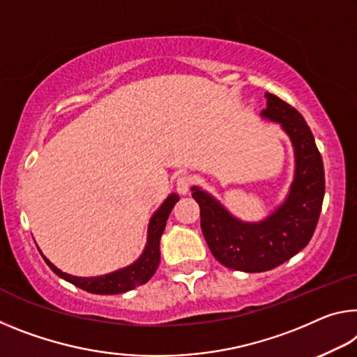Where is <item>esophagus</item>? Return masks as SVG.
I'll list each match as a JSON object with an SVG mask.
<instances>
[{"label":"esophagus","mask_w":357,"mask_h":357,"mask_svg":"<svg viewBox=\"0 0 357 357\" xmlns=\"http://www.w3.org/2000/svg\"><path fill=\"white\" fill-rule=\"evenodd\" d=\"M190 185H192V178L190 176H188V174H183V176H179L178 181H176L178 194L188 195L189 190H190Z\"/></svg>","instance_id":"34e87169"}]
</instances>
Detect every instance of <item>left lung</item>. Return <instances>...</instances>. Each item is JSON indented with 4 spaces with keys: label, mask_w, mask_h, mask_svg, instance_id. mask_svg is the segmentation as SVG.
<instances>
[{
    "label": "left lung",
    "mask_w": 357,
    "mask_h": 357,
    "mask_svg": "<svg viewBox=\"0 0 357 357\" xmlns=\"http://www.w3.org/2000/svg\"><path fill=\"white\" fill-rule=\"evenodd\" d=\"M265 121L280 123L289 137L296 169L284 202L259 222H245L199 185L192 197L200 206V225L209 251L231 270L259 273L278 267L308 245L324 200V165L313 133L296 107L265 93Z\"/></svg>",
    "instance_id": "8db88e82"
}]
</instances>
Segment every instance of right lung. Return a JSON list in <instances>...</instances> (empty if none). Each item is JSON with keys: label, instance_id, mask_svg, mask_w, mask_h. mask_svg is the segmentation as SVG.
<instances>
[{"label": "right lung", "instance_id": "add662e5", "mask_svg": "<svg viewBox=\"0 0 357 357\" xmlns=\"http://www.w3.org/2000/svg\"><path fill=\"white\" fill-rule=\"evenodd\" d=\"M178 200L179 197L176 194H169L165 199V202L158 206L157 211L152 214V218L149 220L148 241H146L144 251L141 252V256L135 260L133 264H130L128 267L111 271V273L107 275L87 276V278H82V276L68 275L60 268H56L47 257H44V254L41 251L39 252H41V256L44 257V260H46V264L55 275H59L60 278H63L65 281L71 282V284H75L76 287H81V289L87 291L90 294L112 296V294H122V292L132 291L135 287L148 282L152 278V275L155 273L158 264H160L162 234L163 230H165L169 213H172V209L174 205H176Z\"/></svg>", "mask_w": 357, "mask_h": 357}]
</instances>
